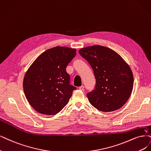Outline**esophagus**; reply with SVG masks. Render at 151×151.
Returning a JSON list of instances; mask_svg holds the SVG:
<instances>
[{"label":"esophagus","mask_w":151,"mask_h":151,"mask_svg":"<svg viewBox=\"0 0 151 151\" xmlns=\"http://www.w3.org/2000/svg\"><path fill=\"white\" fill-rule=\"evenodd\" d=\"M84 88H85V86H81L79 87V89H80V90H81V91L84 90Z\"/></svg>","instance_id":"34e87169"}]
</instances>
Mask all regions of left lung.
<instances>
[{
    "instance_id": "8db88e82",
    "label": "left lung",
    "mask_w": 151,
    "mask_h": 151,
    "mask_svg": "<svg viewBox=\"0 0 151 151\" xmlns=\"http://www.w3.org/2000/svg\"><path fill=\"white\" fill-rule=\"evenodd\" d=\"M79 53L93 68L95 89L86 96L91 104L103 112L121 108L129 98L134 78L129 66L114 50L93 45L81 48Z\"/></svg>"
}]
</instances>
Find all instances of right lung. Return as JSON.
<instances>
[{
	"instance_id": "obj_1",
	"label": "right lung",
	"mask_w": 151,
	"mask_h": 151,
	"mask_svg": "<svg viewBox=\"0 0 151 151\" xmlns=\"http://www.w3.org/2000/svg\"><path fill=\"white\" fill-rule=\"evenodd\" d=\"M76 55V49L55 47L39 55L27 70L24 91L37 112L55 115L68 104L76 88L70 85L66 68Z\"/></svg>"
}]
</instances>
